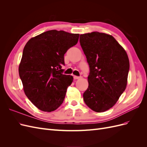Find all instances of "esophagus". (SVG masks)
<instances>
[{
  "label": "esophagus",
  "mask_w": 147,
  "mask_h": 147,
  "mask_svg": "<svg viewBox=\"0 0 147 147\" xmlns=\"http://www.w3.org/2000/svg\"><path fill=\"white\" fill-rule=\"evenodd\" d=\"M74 78L75 80H77V79H80V77L75 76V75H74Z\"/></svg>",
  "instance_id": "obj_1"
}]
</instances>
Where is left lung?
I'll return each instance as SVG.
<instances>
[{
  "mask_svg": "<svg viewBox=\"0 0 147 147\" xmlns=\"http://www.w3.org/2000/svg\"><path fill=\"white\" fill-rule=\"evenodd\" d=\"M80 43L90 67L83 99L89 108L103 112L116 104L127 85L129 61L112 35L93 32L80 35Z\"/></svg>",
  "mask_w": 147,
  "mask_h": 147,
  "instance_id": "8db88e82",
  "label": "left lung"
}]
</instances>
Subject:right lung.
<instances>
[{"label": "right lung", "mask_w": 147, "mask_h": 147, "mask_svg": "<svg viewBox=\"0 0 147 147\" xmlns=\"http://www.w3.org/2000/svg\"><path fill=\"white\" fill-rule=\"evenodd\" d=\"M78 34L51 30L26 44L19 66V75L26 96L44 112L56 110L63 104L73 77L64 75V54L76 45Z\"/></svg>", "instance_id": "right-lung-1"}]
</instances>
